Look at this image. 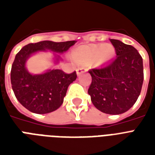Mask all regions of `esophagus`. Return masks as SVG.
<instances>
[{
  "label": "esophagus",
  "mask_w": 155,
  "mask_h": 155,
  "mask_svg": "<svg viewBox=\"0 0 155 155\" xmlns=\"http://www.w3.org/2000/svg\"><path fill=\"white\" fill-rule=\"evenodd\" d=\"M86 71V69H84V68H78L76 69V73H77V75H80V74H82L83 72Z\"/></svg>",
  "instance_id": "1"
}]
</instances>
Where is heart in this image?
Here are the masks:
<instances>
[{"label": "heart", "instance_id": "obj_1", "mask_svg": "<svg viewBox=\"0 0 155 155\" xmlns=\"http://www.w3.org/2000/svg\"><path fill=\"white\" fill-rule=\"evenodd\" d=\"M114 54L115 48L109 43L83 45L72 52V58L79 64L96 63L99 65L110 60Z\"/></svg>", "mask_w": 155, "mask_h": 155}]
</instances>
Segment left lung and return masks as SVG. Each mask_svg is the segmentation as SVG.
Instances as JSON below:
<instances>
[{"instance_id": "1", "label": "left lung", "mask_w": 155, "mask_h": 155, "mask_svg": "<svg viewBox=\"0 0 155 155\" xmlns=\"http://www.w3.org/2000/svg\"><path fill=\"white\" fill-rule=\"evenodd\" d=\"M117 57L101 68L88 71L92 83L87 90L92 104L107 114H121L137 101L144 79L141 54L134 47L110 39Z\"/></svg>"}]
</instances>
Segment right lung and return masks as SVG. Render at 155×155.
Returning <instances> with one entry per match:
<instances>
[{"mask_svg":"<svg viewBox=\"0 0 155 155\" xmlns=\"http://www.w3.org/2000/svg\"><path fill=\"white\" fill-rule=\"evenodd\" d=\"M75 42L42 41L30 43L16 54L11 68V84L16 98L28 110L38 114L56 110L62 105L68 86L75 81L77 75L75 71L67 74L59 69L32 75L25 68L27 58L31 54L45 50L63 53Z\"/></svg>","mask_w":155,"mask_h":155,"instance_id":"1","label":"right lung"}]
</instances>
